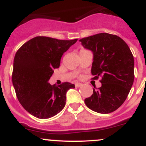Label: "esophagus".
Wrapping results in <instances>:
<instances>
[{
    "label": "esophagus",
    "instance_id": "1",
    "mask_svg": "<svg viewBox=\"0 0 146 146\" xmlns=\"http://www.w3.org/2000/svg\"><path fill=\"white\" fill-rule=\"evenodd\" d=\"M83 85V84H82V83H75V86L77 87H81V86H82Z\"/></svg>",
    "mask_w": 146,
    "mask_h": 146
}]
</instances>
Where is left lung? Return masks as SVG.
Returning a JSON list of instances; mask_svg holds the SVG:
<instances>
[{
	"mask_svg": "<svg viewBox=\"0 0 146 146\" xmlns=\"http://www.w3.org/2000/svg\"><path fill=\"white\" fill-rule=\"evenodd\" d=\"M93 52L92 80L102 83L84 100L92 110L108 114L118 109L128 95L134 81V58L127 44L120 37L100 33L80 40Z\"/></svg>",
	"mask_w": 146,
	"mask_h": 146,
	"instance_id": "left-lung-1",
	"label": "left lung"
}]
</instances>
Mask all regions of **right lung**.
<instances>
[{
  "label": "right lung",
  "mask_w": 146,
  "mask_h": 146,
  "mask_svg": "<svg viewBox=\"0 0 146 146\" xmlns=\"http://www.w3.org/2000/svg\"><path fill=\"white\" fill-rule=\"evenodd\" d=\"M77 41L36 36L17 51L12 82L19 102L31 115L49 118L64 108L66 92L74 88V84L63 82L56 87L48 82L54 69L60 66L63 54Z\"/></svg>",
  "instance_id": "right-lung-1"
}]
</instances>
